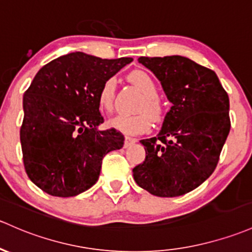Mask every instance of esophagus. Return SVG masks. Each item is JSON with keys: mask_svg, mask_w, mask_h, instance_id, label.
<instances>
[{"mask_svg": "<svg viewBox=\"0 0 252 252\" xmlns=\"http://www.w3.org/2000/svg\"><path fill=\"white\" fill-rule=\"evenodd\" d=\"M137 139H134V138H131V137H125V142H124V147L127 148L129 147V145H132L133 143H136Z\"/></svg>", "mask_w": 252, "mask_h": 252, "instance_id": "esophagus-1", "label": "esophagus"}]
</instances>
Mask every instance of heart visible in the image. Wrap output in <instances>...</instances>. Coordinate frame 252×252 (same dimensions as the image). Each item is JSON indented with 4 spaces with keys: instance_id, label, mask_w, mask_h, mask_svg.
I'll return each mask as SVG.
<instances>
[{
    "instance_id": "b5f03b06",
    "label": "heart",
    "mask_w": 252,
    "mask_h": 252,
    "mask_svg": "<svg viewBox=\"0 0 252 252\" xmlns=\"http://www.w3.org/2000/svg\"><path fill=\"white\" fill-rule=\"evenodd\" d=\"M129 82L142 91L144 98L140 101L137 110L139 114L126 116L119 115L110 120V125L127 134H138L147 132L151 126V119L158 121L162 116V108L158 102V89L155 80L149 73L137 69L129 73ZM116 80L108 78L102 84L98 93V104L105 112H112L114 108Z\"/></svg>"
}]
</instances>
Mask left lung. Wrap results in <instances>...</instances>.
<instances>
[{"instance_id":"1","label":"left lung","mask_w":252,"mask_h":252,"mask_svg":"<svg viewBox=\"0 0 252 252\" xmlns=\"http://www.w3.org/2000/svg\"><path fill=\"white\" fill-rule=\"evenodd\" d=\"M138 61L156 75L173 105L158 137L140 140L147 155L133 168V178L154 196H183L218 166L231 129L228 94L215 72L188 58Z\"/></svg>"}]
</instances>
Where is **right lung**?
Instances as JSON below:
<instances>
[{
  "instance_id": "1",
  "label": "right lung",
  "mask_w": 252,
  "mask_h": 252,
  "mask_svg": "<svg viewBox=\"0 0 252 252\" xmlns=\"http://www.w3.org/2000/svg\"><path fill=\"white\" fill-rule=\"evenodd\" d=\"M132 58L99 59L71 53L39 69L24 94L20 127L23 161L30 180L55 197H73L90 189L102 159L124 145L115 128L98 131V93Z\"/></svg>"
}]
</instances>
